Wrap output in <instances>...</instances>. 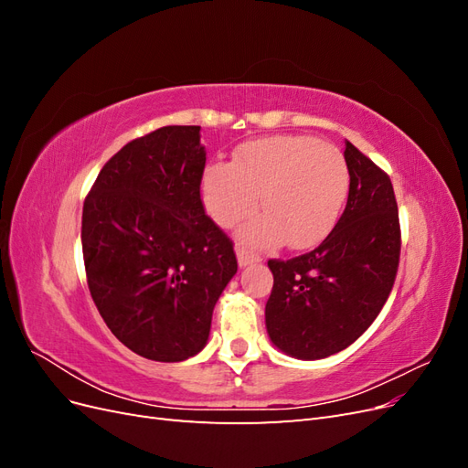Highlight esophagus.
<instances>
[{
  "instance_id": "esophagus-1",
  "label": "esophagus",
  "mask_w": 468,
  "mask_h": 468,
  "mask_svg": "<svg viewBox=\"0 0 468 468\" xmlns=\"http://www.w3.org/2000/svg\"><path fill=\"white\" fill-rule=\"evenodd\" d=\"M236 256H238V265L239 267H246L250 263H260L261 261V256H258V253H253L246 248H238L236 250Z\"/></svg>"
}]
</instances>
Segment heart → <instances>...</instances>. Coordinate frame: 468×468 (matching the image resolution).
Listing matches in <instances>:
<instances>
[{"mask_svg": "<svg viewBox=\"0 0 468 468\" xmlns=\"http://www.w3.org/2000/svg\"><path fill=\"white\" fill-rule=\"evenodd\" d=\"M349 193L344 154L313 136H269L239 146L232 164H212L203 177L208 217L232 229L258 208L265 215L239 230L256 248L316 246L332 232Z\"/></svg>", "mask_w": 468, "mask_h": 468, "instance_id": "heart-1", "label": "heart"}]
</instances>
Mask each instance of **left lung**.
<instances>
[{
  "label": "left lung",
  "instance_id": "1",
  "mask_svg": "<svg viewBox=\"0 0 468 468\" xmlns=\"http://www.w3.org/2000/svg\"><path fill=\"white\" fill-rule=\"evenodd\" d=\"M349 195L324 242L287 261L269 260L273 289L265 325L275 347L314 361L346 349L369 328L400 261L399 207L390 177L346 143Z\"/></svg>",
  "mask_w": 468,
  "mask_h": 468
}]
</instances>
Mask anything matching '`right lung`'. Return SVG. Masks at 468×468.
Here are the masks:
<instances>
[{"label": "right lung", "mask_w": 468, "mask_h": 468, "mask_svg": "<svg viewBox=\"0 0 468 468\" xmlns=\"http://www.w3.org/2000/svg\"><path fill=\"white\" fill-rule=\"evenodd\" d=\"M201 126H162L122 146L83 203L81 250L99 314L146 359L197 356L238 271L232 239L205 215Z\"/></svg>", "instance_id": "1"}]
</instances>
